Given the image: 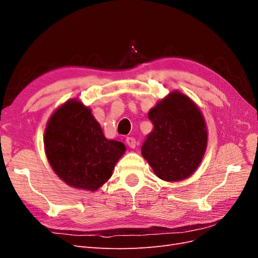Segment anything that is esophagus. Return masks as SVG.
<instances>
[{"mask_svg": "<svg viewBox=\"0 0 258 258\" xmlns=\"http://www.w3.org/2000/svg\"><path fill=\"white\" fill-rule=\"evenodd\" d=\"M126 143H127V145L130 148H135L136 147V139L135 138H131V137H128L126 139Z\"/></svg>", "mask_w": 258, "mask_h": 258, "instance_id": "1", "label": "esophagus"}]
</instances>
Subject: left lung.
Segmentation results:
<instances>
[{"mask_svg": "<svg viewBox=\"0 0 258 258\" xmlns=\"http://www.w3.org/2000/svg\"><path fill=\"white\" fill-rule=\"evenodd\" d=\"M154 129L141 153L155 174L166 182L188 178L199 167L208 145L205 117L194 101L171 91L148 112Z\"/></svg>", "mask_w": 258, "mask_h": 258, "instance_id": "1", "label": "left lung"}]
</instances>
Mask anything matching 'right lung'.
Segmentation results:
<instances>
[{"label": "right lung", "instance_id": "right-lung-1", "mask_svg": "<svg viewBox=\"0 0 258 258\" xmlns=\"http://www.w3.org/2000/svg\"><path fill=\"white\" fill-rule=\"evenodd\" d=\"M46 157L53 172L73 188L96 191L112 176L126 151L104 137L91 110L71 99L52 113L44 135Z\"/></svg>", "mask_w": 258, "mask_h": 258}]
</instances>
